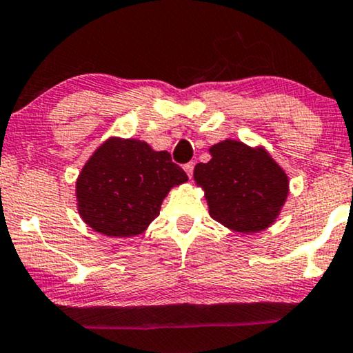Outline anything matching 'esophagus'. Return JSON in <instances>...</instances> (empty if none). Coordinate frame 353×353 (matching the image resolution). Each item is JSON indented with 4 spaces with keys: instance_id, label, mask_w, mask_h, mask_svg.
<instances>
[{
    "instance_id": "34e87169",
    "label": "esophagus",
    "mask_w": 353,
    "mask_h": 353,
    "mask_svg": "<svg viewBox=\"0 0 353 353\" xmlns=\"http://www.w3.org/2000/svg\"><path fill=\"white\" fill-rule=\"evenodd\" d=\"M183 168H185L186 175H188L190 178H191V176H193V170H194V162H188V163H185V165H183Z\"/></svg>"
}]
</instances>
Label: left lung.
<instances>
[{
    "label": "left lung",
    "instance_id": "1",
    "mask_svg": "<svg viewBox=\"0 0 353 353\" xmlns=\"http://www.w3.org/2000/svg\"><path fill=\"white\" fill-rule=\"evenodd\" d=\"M211 160L194 167L210 216L237 232H259L275 223L288 196V176L263 149L239 141L216 143Z\"/></svg>",
    "mask_w": 353,
    "mask_h": 353
}]
</instances>
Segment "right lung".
<instances>
[{"label":"right lung","instance_id":"add662e5","mask_svg":"<svg viewBox=\"0 0 353 353\" xmlns=\"http://www.w3.org/2000/svg\"><path fill=\"white\" fill-rule=\"evenodd\" d=\"M186 180L168 152H155L137 139L111 137L78 176V212L104 236H137L160 214L168 191Z\"/></svg>","mask_w":353,"mask_h":353}]
</instances>
